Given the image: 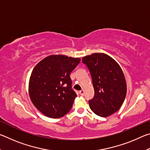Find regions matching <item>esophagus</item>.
Here are the masks:
<instances>
[{
    "mask_svg": "<svg viewBox=\"0 0 150 150\" xmlns=\"http://www.w3.org/2000/svg\"><path fill=\"white\" fill-rule=\"evenodd\" d=\"M79 93H80V95L81 96H83V95H84V94H85V91L83 90V89H82V90L79 91Z\"/></svg>",
    "mask_w": 150,
    "mask_h": 150,
    "instance_id": "obj_1",
    "label": "esophagus"
}]
</instances>
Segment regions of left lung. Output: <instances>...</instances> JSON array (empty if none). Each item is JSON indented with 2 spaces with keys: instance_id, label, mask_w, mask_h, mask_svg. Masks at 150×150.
<instances>
[{
  "instance_id": "obj_1",
  "label": "left lung",
  "mask_w": 150,
  "mask_h": 150,
  "mask_svg": "<svg viewBox=\"0 0 150 150\" xmlns=\"http://www.w3.org/2000/svg\"><path fill=\"white\" fill-rule=\"evenodd\" d=\"M92 77L95 96L90 108L101 117H107L121 107L126 95V82L120 66L109 55L95 53L83 57Z\"/></svg>"
}]
</instances>
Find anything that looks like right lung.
<instances>
[{
    "instance_id": "add662e5",
    "label": "right lung",
    "mask_w": 150,
    "mask_h": 150,
    "mask_svg": "<svg viewBox=\"0 0 150 150\" xmlns=\"http://www.w3.org/2000/svg\"><path fill=\"white\" fill-rule=\"evenodd\" d=\"M80 60L63 55H52L35 66L29 81V95L43 115L57 118L69 112L77 96L71 88L69 75Z\"/></svg>"
}]
</instances>
